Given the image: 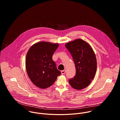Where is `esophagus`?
<instances>
[{"label": "esophagus", "instance_id": "1", "mask_svg": "<svg viewBox=\"0 0 120 120\" xmlns=\"http://www.w3.org/2000/svg\"><path fill=\"white\" fill-rule=\"evenodd\" d=\"M65 73H66V70H64L61 71V74H62V75H64V74H65Z\"/></svg>", "mask_w": 120, "mask_h": 120}]
</instances>
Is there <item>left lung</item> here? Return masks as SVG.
Wrapping results in <instances>:
<instances>
[{
    "instance_id": "8db88e82",
    "label": "left lung",
    "mask_w": 120,
    "mask_h": 120,
    "mask_svg": "<svg viewBox=\"0 0 120 120\" xmlns=\"http://www.w3.org/2000/svg\"><path fill=\"white\" fill-rule=\"evenodd\" d=\"M65 46L72 55L76 69L75 75L69 82L74 89H82L94 77L97 69L95 55L91 46L81 39L68 43Z\"/></svg>"
}]
</instances>
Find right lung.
<instances>
[{
  "label": "right lung",
  "instance_id": "add662e5",
  "mask_svg": "<svg viewBox=\"0 0 120 120\" xmlns=\"http://www.w3.org/2000/svg\"><path fill=\"white\" fill-rule=\"evenodd\" d=\"M58 44L40 42L29 49L26 59L27 75L37 87L45 89L51 86L61 74L52 59Z\"/></svg>",
  "mask_w": 120,
  "mask_h": 120
}]
</instances>
